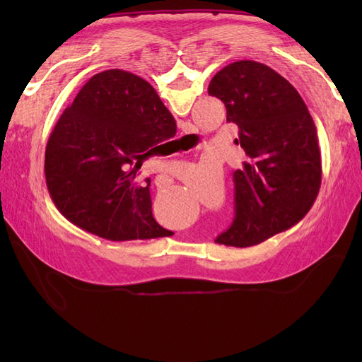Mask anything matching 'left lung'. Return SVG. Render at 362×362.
I'll use <instances>...</instances> for the list:
<instances>
[{
    "instance_id": "left-lung-1",
    "label": "left lung",
    "mask_w": 362,
    "mask_h": 362,
    "mask_svg": "<svg viewBox=\"0 0 362 362\" xmlns=\"http://www.w3.org/2000/svg\"><path fill=\"white\" fill-rule=\"evenodd\" d=\"M209 95L240 127L247 160L233 174L235 218L214 243L250 247L296 226L322 182L317 129L298 91L272 68L238 60L213 76Z\"/></svg>"
}]
</instances>
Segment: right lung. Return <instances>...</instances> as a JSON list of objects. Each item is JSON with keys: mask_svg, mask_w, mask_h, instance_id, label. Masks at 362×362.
<instances>
[{"mask_svg": "<svg viewBox=\"0 0 362 362\" xmlns=\"http://www.w3.org/2000/svg\"><path fill=\"white\" fill-rule=\"evenodd\" d=\"M175 130L149 82L122 70L95 74L46 144L54 205L74 226L110 241L171 236L152 216L151 179L138 183L135 177L151 149Z\"/></svg>", "mask_w": 362, "mask_h": 362, "instance_id": "right-lung-1", "label": "right lung"}]
</instances>
